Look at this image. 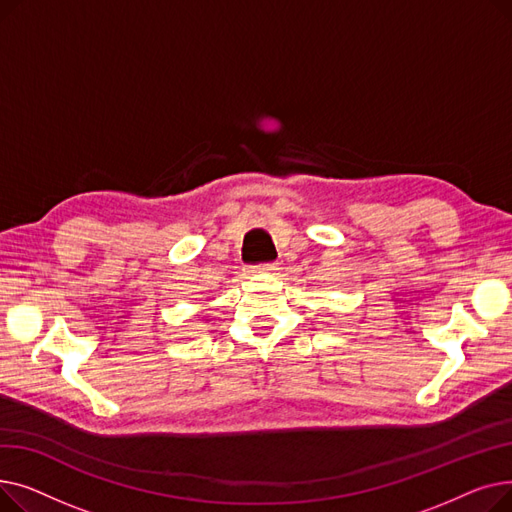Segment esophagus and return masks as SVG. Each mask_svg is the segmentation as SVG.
<instances>
[{
	"instance_id": "esophagus-1",
	"label": "esophagus",
	"mask_w": 512,
	"mask_h": 512,
	"mask_svg": "<svg viewBox=\"0 0 512 512\" xmlns=\"http://www.w3.org/2000/svg\"><path fill=\"white\" fill-rule=\"evenodd\" d=\"M261 270L267 272V274H276L280 270V263H267V265L261 267Z\"/></svg>"
}]
</instances>
